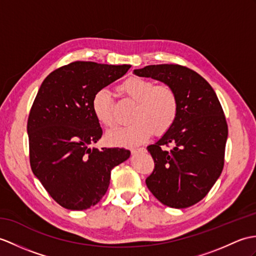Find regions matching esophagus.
<instances>
[{"mask_svg":"<svg viewBox=\"0 0 256 256\" xmlns=\"http://www.w3.org/2000/svg\"><path fill=\"white\" fill-rule=\"evenodd\" d=\"M130 152H132V154H138V152H145V148H133V150H130Z\"/></svg>","mask_w":256,"mask_h":256,"instance_id":"esophagus-1","label":"esophagus"}]
</instances>
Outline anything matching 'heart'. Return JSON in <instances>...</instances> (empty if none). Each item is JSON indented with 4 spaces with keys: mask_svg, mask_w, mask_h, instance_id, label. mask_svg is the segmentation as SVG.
<instances>
[{
    "mask_svg": "<svg viewBox=\"0 0 256 256\" xmlns=\"http://www.w3.org/2000/svg\"><path fill=\"white\" fill-rule=\"evenodd\" d=\"M124 97L135 102L130 124L106 133V140L114 146L132 147L150 138L152 130L162 135L174 123L179 109L174 89L167 85H155L150 80L130 77L118 86ZM92 112L97 120L106 128L114 126V99L106 88L99 89L92 101Z\"/></svg>",
    "mask_w": 256,
    "mask_h": 256,
    "instance_id": "1",
    "label": "heart"
}]
</instances>
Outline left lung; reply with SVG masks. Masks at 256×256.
<instances>
[{"label": "left lung", "mask_w": 256, "mask_h": 256, "mask_svg": "<svg viewBox=\"0 0 256 256\" xmlns=\"http://www.w3.org/2000/svg\"><path fill=\"white\" fill-rule=\"evenodd\" d=\"M134 74L164 82L178 97L174 123L147 146L155 169L146 186L164 205L186 208L205 198L222 171L228 126L222 104L208 82L186 66L148 65Z\"/></svg>", "instance_id": "1"}]
</instances>
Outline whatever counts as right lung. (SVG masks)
<instances>
[{
    "mask_svg": "<svg viewBox=\"0 0 256 256\" xmlns=\"http://www.w3.org/2000/svg\"><path fill=\"white\" fill-rule=\"evenodd\" d=\"M130 65L76 61L53 70L41 84L27 132L34 174L62 207L82 210L104 198L111 170L130 158L124 148H90L102 135L92 112L94 94Z\"/></svg>",
    "mask_w": 256,
    "mask_h": 256,
    "instance_id": "1",
    "label": "right lung"
}]
</instances>
